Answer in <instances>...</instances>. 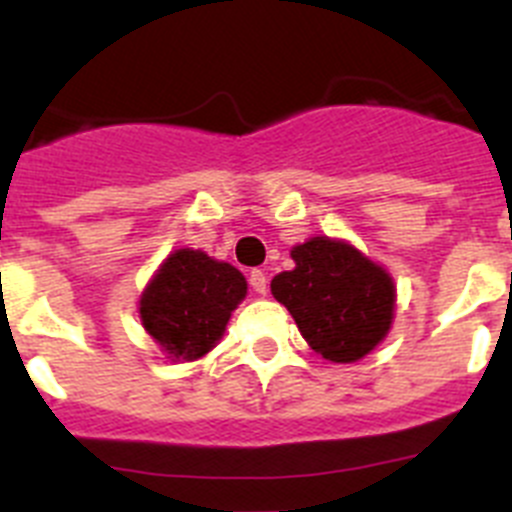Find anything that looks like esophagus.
Here are the masks:
<instances>
[{
  "label": "esophagus",
  "instance_id": "1",
  "mask_svg": "<svg viewBox=\"0 0 512 512\" xmlns=\"http://www.w3.org/2000/svg\"><path fill=\"white\" fill-rule=\"evenodd\" d=\"M248 282H251V287L256 295H266V289H269V279H266L264 271L253 269L251 274H248Z\"/></svg>",
  "mask_w": 512,
  "mask_h": 512
}]
</instances>
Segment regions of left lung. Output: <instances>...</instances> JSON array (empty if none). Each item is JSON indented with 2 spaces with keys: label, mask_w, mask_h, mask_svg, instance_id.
I'll use <instances>...</instances> for the list:
<instances>
[{
  "label": "left lung",
  "mask_w": 512,
  "mask_h": 512,
  "mask_svg": "<svg viewBox=\"0 0 512 512\" xmlns=\"http://www.w3.org/2000/svg\"><path fill=\"white\" fill-rule=\"evenodd\" d=\"M295 269L271 279V295L323 359L351 364L384 341L395 318V282L351 243L318 235L292 248Z\"/></svg>",
  "instance_id": "obj_1"
}]
</instances>
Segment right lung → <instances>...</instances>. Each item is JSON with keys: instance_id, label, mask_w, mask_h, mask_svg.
<instances>
[{"instance_id": "add662e5", "label": "right lung", "mask_w": 512, "mask_h": 512, "mask_svg": "<svg viewBox=\"0 0 512 512\" xmlns=\"http://www.w3.org/2000/svg\"><path fill=\"white\" fill-rule=\"evenodd\" d=\"M246 289V277L235 266L205 251L179 248L140 295V323L169 359L194 361L223 338Z\"/></svg>"}]
</instances>
